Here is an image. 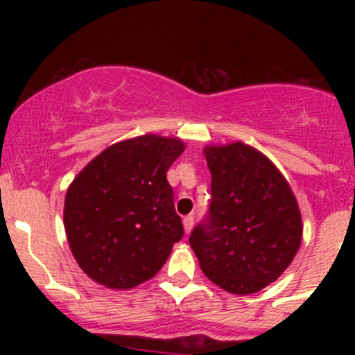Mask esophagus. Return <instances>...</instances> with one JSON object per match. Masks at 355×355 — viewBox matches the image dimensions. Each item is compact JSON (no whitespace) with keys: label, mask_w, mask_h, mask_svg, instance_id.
<instances>
[{"label":"esophagus","mask_w":355,"mask_h":355,"mask_svg":"<svg viewBox=\"0 0 355 355\" xmlns=\"http://www.w3.org/2000/svg\"><path fill=\"white\" fill-rule=\"evenodd\" d=\"M183 229H185V234H190L191 229H193V217L191 215L183 217Z\"/></svg>","instance_id":"obj_1"}]
</instances>
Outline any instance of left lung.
<instances>
[{
	"instance_id": "8db88e82",
	"label": "left lung",
	"mask_w": 355,
	"mask_h": 355,
	"mask_svg": "<svg viewBox=\"0 0 355 355\" xmlns=\"http://www.w3.org/2000/svg\"><path fill=\"white\" fill-rule=\"evenodd\" d=\"M211 173V202L190 234L207 279L247 295L275 282L302 240V217L284 175L242 141L203 150Z\"/></svg>"
}]
</instances>
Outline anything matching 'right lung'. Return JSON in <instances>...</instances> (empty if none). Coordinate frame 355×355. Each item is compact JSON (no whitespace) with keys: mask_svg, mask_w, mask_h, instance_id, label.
I'll use <instances>...</instances> for the list:
<instances>
[{"mask_svg":"<svg viewBox=\"0 0 355 355\" xmlns=\"http://www.w3.org/2000/svg\"><path fill=\"white\" fill-rule=\"evenodd\" d=\"M183 150L178 138L135 137L108 146L76 175L63 222L71 254L89 279L125 291L164 267L183 237L166 182Z\"/></svg>","mask_w":355,"mask_h":355,"instance_id":"1","label":"right lung"}]
</instances>
